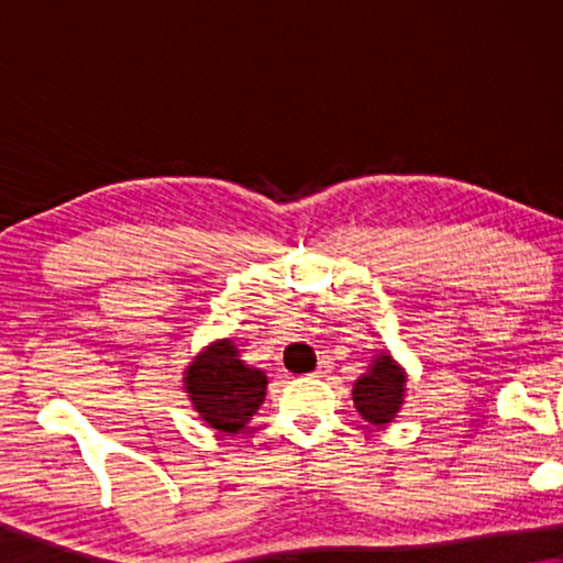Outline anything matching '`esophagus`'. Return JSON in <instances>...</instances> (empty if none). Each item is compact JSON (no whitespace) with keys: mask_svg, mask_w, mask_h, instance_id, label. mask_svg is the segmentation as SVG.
Segmentation results:
<instances>
[{"mask_svg":"<svg viewBox=\"0 0 563 563\" xmlns=\"http://www.w3.org/2000/svg\"><path fill=\"white\" fill-rule=\"evenodd\" d=\"M325 374H328V364H320V366L312 372V376H325Z\"/></svg>","mask_w":563,"mask_h":563,"instance_id":"obj_1","label":"esophagus"}]
</instances>
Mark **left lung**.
<instances>
[{"instance_id":"8db88e82","label":"left lung","mask_w":563,"mask_h":563,"mask_svg":"<svg viewBox=\"0 0 563 563\" xmlns=\"http://www.w3.org/2000/svg\"><path fill=\"white\" fill-rule=\"evenodd\" d=\"M405 397V374L389 356H379L368 368V374L353 384V402L364 420L374 426L391 422Z\"/></svg>"}]
</instances>
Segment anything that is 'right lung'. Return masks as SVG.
<instances>
[{"instance_id": "1", "label": "right lung", "mask_w": 563, "mask_h": 563, "mask_svg": "<svg viewBox=\"0 0 563 563\" xmlns=\"http://www.w3.org/2000/svg\"><path fill=\"white\" fill-rule=\"evenodd\" d=\"M184 387L205 422L222 433H238L264 402L266 376L245 366L233 343L220 341L195 358Z\"/></svg>"}]
</instances>
